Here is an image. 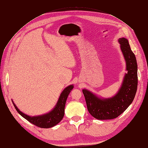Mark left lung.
Masks as SVG:
<instances>
[{
    "label": "left lung",
    "mask_w": 148,
    "mask_h": 148,
    "mask_svg": "<svg viewBox=\"0 0 148 148\" xmlns=\"http://www.w3.org/2000/svg\"><path fill=\"white\" fill-rule=\"evenodd\" d=\"M126 62V70L123 82L116 95L109 98H100L87 89H83L88 112L98 120L117 118L132 104L138 86V66L136 57L130 49L128 39L118 40Z\"/></svg>",
    "instance_id": "1"
}]
</instances>
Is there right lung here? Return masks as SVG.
Returning <instances> with one entry per match:
<instances>
[{
    "label": "right lung",
    "mask_w": 148,
    "mask_h": 148,
    "mask_svg": "<svg viewBox=\"0 0 148 148\" xmlns=\"http://www.w3.org/2000/svg\"><path fill=\"white\" fill-rule=\"evenodd\" d=\"M73 88V85H70V86L65 88L64 89V91L60 94L59 100H58L54 108L51 112H49L41 115L31 117L29 115H26L18 109V107L14 104L13 101L12 100V101L16 111L26 120H27L30 123L34 124L38 127L49 128L54 127L55 125L59 123L63 119L65 112L66 101L70 92L72 90Z\"/></svg>",
    "instance_id": "add662e5"
}]
</instances>
